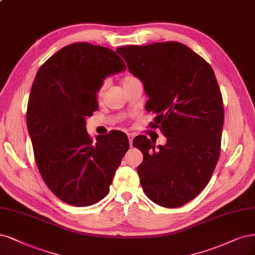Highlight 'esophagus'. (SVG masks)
<instances>
[{"mask_svg": "<svg viewBox=\"0 0 255 255\" xmlns=\"http://www.w3.org/2000/svg\"><path fill=\"white\" fill-rule=\"evenodd\" d=\"M128 142H129V145L131 146V145H133V139H134V134H131V133L128 134Z\"/></svg>", "mask_w": 255, "mask_h": 255, "instance_id": "esophagus-1", "label": "esophagus"}]
</instances>
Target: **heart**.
Masks as SVG:
<instances>
[{
  "label": "heart",
  "mask_w": 255,
  "mask_h": 255,
  "mask_svg": "<svg viewBox=\"0 0 255 255\" xmlns=\"http://www.w3.org/2000/svg\"><path fill=\"white\" fill-rule=\"evenodd\" d=\"M131 79H134V77H127V78H125V79H124V83H125V82H128V81H129V80H131ZM104 87H105V85L103 84V85L101 86V89H100V93H102V92L104 91Z\"/></svg>",
  "instance_id": "1"
}]
</instances>
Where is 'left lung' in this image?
Listing matches in <instances>:
<instances>
[{"mask_svg":"<svg viewBox=\"0 0 255 255\" xmlns=\"http://www.w3.org/2000/svg\"><path fill=\"white\" fill-rule=\"evenodd\" d=\"M128 71L143 83L145 109L156 114L165 145L145 136L133 145L142 152L137 168L153 203L177 208L189 203L211 179L221 153L224 107L212 67L179 42H159L116 49Z\"/></svg>","mask_w":255,"mask_h":255,"instance_id":"obj_1","label":"left lung"}]
</instances>
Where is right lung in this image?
I'll list each match as a JSON object with an SVG mask.
<instances>
[{"mask_svg": "<svg viewBox=\"0 0 255 255\" xmlns=\"http://www.w3.org/2000/svg\"><path fill=\"white\" fill-rule=\"evenodd\" d=\"M124 71L114 50L79 42L57 51L34 78L26 115L34 159L46 186L68 205L86 207L107 196L128 150L122 131L94 142L85 127L98 110L104 79Z\"/></svg>", "mask_w": 255, "mask_h": 255, "instance_id": "add662e5", "label": "right lung"}]
</instances>
